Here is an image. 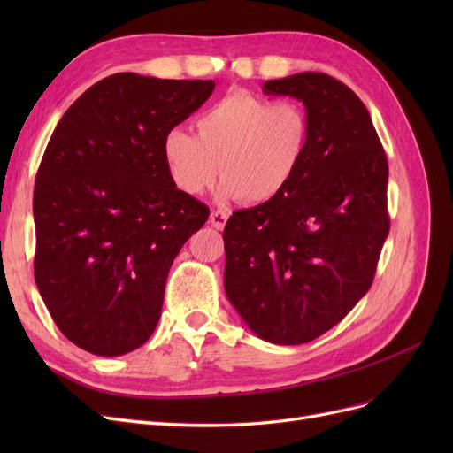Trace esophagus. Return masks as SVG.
<instances>
[{
  "label": "esophagus",
  "instance_id": "esophagus-1",
  "mask_svg": "<svg viewBox=\"0 0 453 453\" xmlns=\"http://www.w3.org/2000/svg\"><path fill=\"white\" fill-rule=\"evenodd\" d=\"M210 221H211V225L217 230H223L226 221H228V211H225V210H213L211 215H210Z\"/></svg>",
  "mask_w": 453,
  "mask_h": 453
}]
</instances>
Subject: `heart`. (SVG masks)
Instances as JSON below:
<instances>
[{
  "label": "heart",
  "mask_w": 453,
  "mask_h": 453,
  "mask_svg": "<svg viewBox=\"0 0 453 453\" xmlns=\"http://www.w3.org/2000/svg\"><path fill=\"white\" fill-rule=\"evenodd\" d=\"M196 135L172 128L162 157L173 185L198 196L219 175V195L265 203L281 196L306 158L310 119L303 104L232 90L195 119Z\"/></svg>",
  "instance_id": "heart-1"
}]
</instances>
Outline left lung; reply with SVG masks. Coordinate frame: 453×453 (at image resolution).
<instances>
[{
	"instance_id": "obj_1",
	"label": "left lung",
	"mask_w": 453,
	"mask_h": 453,
	"mask_svg": "<svg viewBox=\"0 0 453 453\" xmlns=\"http://www.w3.org/2000/svg\"><path fill=\"white\" fill-rule=\"evenodd\" d=\"M263 92L304 104L308 153L281 196L226 221L225 291L258 338L295 346L340 323L372 285L389 168L365 104L338 79L304 72Z\"/></svg>"
}]
</instances>
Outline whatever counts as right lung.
<instances>
[{
	"label": "right lung",
	"instance_id": "obj_1",
	"mask_svg": "<svg viewBox=\"0 0 453 453\" xmlns=\"http://www.w3.org/2000/svg\"><path fill=\"white\" fill-rule=\"evenodd\" d=\"M213 88L115 73L54 128L35 175L34 273L54 323L81 349L117 357L153 334L173 258L210 217L173 185L162 142Z\"/></svg>",
	"mask_w": 453,
	"mask_h": 453
}]
</instances>
